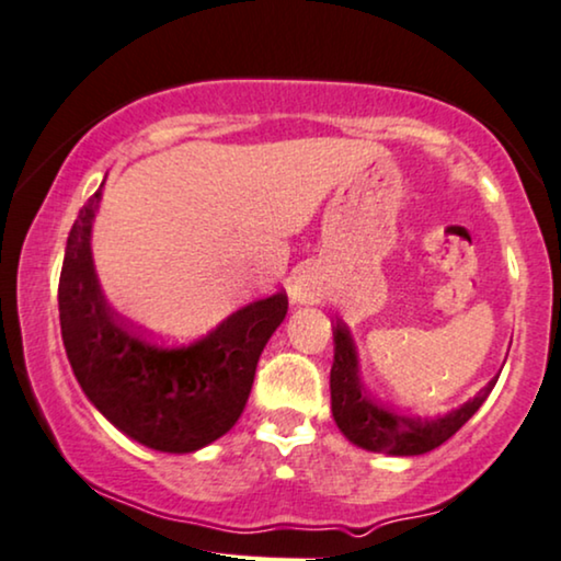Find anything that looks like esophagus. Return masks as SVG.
Segmentation results:
<instances>
[{
	"label": "esophagus",
	"instance_id": "esophagus-1",
	"mask_svg": "<svg viewBox=\"0 0 561 561\" xmlns=\"http://www.w3.org/2000/svg\"><path fill=\"white\" fill-rule=\"evenodd\" d=\"M289 297L297 305H313L323 300V282L313 268H302L293 276V285H289Z\"/></svg>",
	"mask_w": 561,
	"mask_h": 561
}]
</instances>
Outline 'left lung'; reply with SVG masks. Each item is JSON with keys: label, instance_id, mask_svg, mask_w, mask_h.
I'll return each mask as SVG.
<instances>
[{"label": "left lung", "instance_id": "8db88e82", "mask_svg": "<svg viewBox=\"0 0 561 561\" xmlns=\"http://www.w3.org/2000/svg\"><path fill=\"white\" fill-rule=\"evenodd\" d=\"M497 378L460 403L458 409L439 416L401 414L367 393L359 373V352L344 323L333 325V365H331V414L342 435L357 448L386 456H422L439 448L477 414Z\"/></svg>", "mask_w": 561, "mask_h": 561}]
</instances>
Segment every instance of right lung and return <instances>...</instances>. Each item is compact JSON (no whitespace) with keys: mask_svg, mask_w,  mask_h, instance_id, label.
<instances>
[{"mask_svg":"<svg viewBox=\"0 0 561 561\" xmlns=\"http://www.w3.org/2000/svg\"><path fill=\"white\" fill-rule=\"evenodd\" d=\"M103 183L77 215L64 251V350L84 396L118 432L160 453H196L243 414L261 352L287 316V295L243 305L191 344L141 339L105 302L92 261Z\"/></svg>","mask_w":561,"mask_h":561,"instance_id":"right-lung-1","label":"right lung"}]
</instances>
